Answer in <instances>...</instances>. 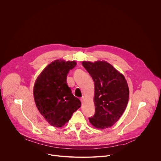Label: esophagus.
<instances>
[{
  "label": "esophagus",
  "instance_id": "esophagus-1",
  "mask_svg": "<svg viewBox=\"0 0 161 161\" xmlns=\"http://www.w3.org/2000/svg\"><path fill=\"white\" fill-rule=\"evenodd\" d=\"M80 101H81V103H83V101H85V97H81V99H80Z\"/></svg>",
  "mask_w": 161,
  "mask_h": 161
}]
</instances>
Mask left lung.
Segmentation results:
<instances>
[{
    "instance_id": "obj_1",
    "label": "left lung",
    "mask_w": 161,
    "mask_h": 161,
    "mask_svg": "<svg viewBox=\"0 0 161 161\" xmlns=\"http://www.w3.org/2000/svg\"><path fill=\"white\" fill-rule=\"evenodd\" d=\"M83 66L95 85V114L89 118L95 127L104 129L116 123L125 111L129 91L124 76L105 61H84Z\"/></svg>"
}]
</instances>
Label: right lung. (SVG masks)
Listing matches in <instances>:
<instances>
[{
	"mask_svg": "<svg viewBox=\"0 0 161 161\" xmlns=\"http://www.w3.org/2000/svg\"><path fill=\"white\" fill-rule=\"evenodd\" d=\"M76 62L59 60L50 64L42 71L34 87V100L37 109L50 125L60 127L81 106L78 98L72 94L67 84V74Z\"/></svg>",
	"mask_w": 161,
	"mask_h": 161,
	"instance_id": "1",
	"label": "right lung"
}]
</instances>
